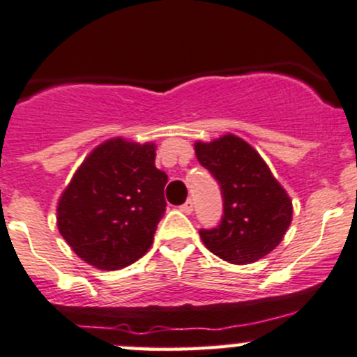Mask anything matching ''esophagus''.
Segmentation results:
<instances>
[{
	"label": "esophagus",
	"mask_w": 357,
	"mask_h": 357,
	"mask_svg": "<svg viewBox=\"0 0 357 357\" xmlns=\"http://www.w3.org/2000/svg\"><path fill=\"white\" fill-rule=\"evenodd\" d=\"M179 208H181V212H185V214H192V212H193V202L186 200L185 204H183Z\"/></svg>",
	"instance_id": "esophagus-1"
}]
</instances>
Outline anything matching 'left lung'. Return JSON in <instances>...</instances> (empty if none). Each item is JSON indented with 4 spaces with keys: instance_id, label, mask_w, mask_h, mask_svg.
<instances>
[{
    "instance_id": "1",
    "label": "left lung",
    "mask_w": 357,
    "mask_h": 357,
    "mask_svg": "<svg viewBox=\"0 0 357 357\" xmlns=\"http://www.w3.org/2000/svg\"><path fill=\"white\" fill-rule=\"evenodd\" d=\"M197 158L221 186L222 218L200 229L205 247L231 264H252L275 250L291 222V200L262 157L235 135L195 143Z\"/></svg>"
}]
</instances>
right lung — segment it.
I'll list each match as a JSON object with an SVG mask.
<instances>
[{
    "label": "right lung",
    "mask_w": 357,
    "mask_h": 357,
    "mask_svg": "<svg viewBox=\"0 0 357 357\" xmlns=\"http://www.w3.org/2000/svg\"><path fill=\"white\" fill-rule=\"evenodd\" d=\"M165 183L153 143L109 139L89 153L60 197V235L88 264L126 268L152 247L165 212Z\"/></svg>",
    "instance_id": "1"
}]
</instances>
